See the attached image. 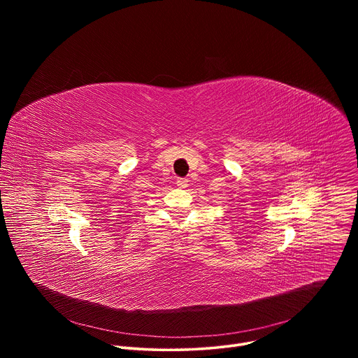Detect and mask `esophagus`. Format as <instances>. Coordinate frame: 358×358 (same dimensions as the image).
Masks as SVG:
<instances>
[{"instance_id": "1", "label": "esophagus", "mask_w": 358, "mask_h": 358, "mask_svg": "<svg viewBox=\"0 0 358 358\" xmlns=\"http://www.w3.org/2000/svg\"><path fill=\"white\" fill-rule=\"evenodd\" d=\"M177 185L180 188H185L188 185V180L187 178H177Z\"/></svg>"}]
</instances>
